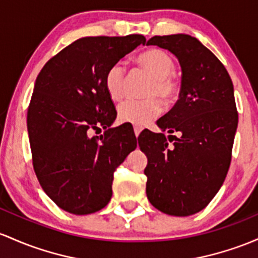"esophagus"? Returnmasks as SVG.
I'll return each mask as SVG.
<instances>
[{
    "label": "esophagus",
    "instance_id": "esophagus-1",
    "mask_svg": "<svg viewBox=\"0 0 258 258\" xmlns=\"http://www.w3.org/2000/svg\"><path fill=\"white\" fill-rule=\"evenodd\" d=\"M134 130H135V135H136V137H138V136H140V134H141V131H142V127L141 126H134Z\"/></svg>",
    "mask_w": 258,
    "mask_h": 258
}]
</instances>
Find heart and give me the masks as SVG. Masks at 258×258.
<instances>
[{"instance_id": "heart-1", "label": "heart", "mask_w": 258, "mask_h": 258, "mask_svg": "<svg viewBox=\"0 0 258 258\" xmlns=\"http://www.w3.org/2000/svg\"><path fill=\"white\" fill-rule=\"evenodd\" d=\"M137 63L152 76L146 89L147 99H127L117 107V117L122 122L136 126L151 122L161 111V103L176 97L179 83L172 75L174 60L168 52L160 49H148L137 56ZM104 86L110 99L120 100L124 94V70L121 63H114L104 76Z\"/></svg>"}]
</instances>
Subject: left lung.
<instances>
[{"label": "left lung", "instance_id": "1", "mask_svg": "<svg viewBox=\"0 0 258 258\" xmlns=\"http://www.w3.org/2000/svg\"><path fill=\"white\" fill-rule=\"evenodd\" d=\"M147 45L174 53L182 71L179 100L157 121L169 137L148 130L138 137L148 158L147 197L163 213L187 217L207 207L228 174L237 127L233 82L194 36L155 35Z\"/></svg>", "mask_w": 258, "mask_h": 258}]
</instances>
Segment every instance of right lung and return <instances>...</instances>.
Wrapping results in <instances>:
<instances>
[{"label":"right lung","mask_w":258,"mask_h":258,"mask_svg":"<svg viewBox=\"0 0 258 258\" xmlns=\"http://www.w3.org/2000/svg\"><path fill=\"white\" fill-rule=\"evenodd\" d=\"M141 44L146 38L140 34L81 38L36 77L27 115L34 171L45 194L69 213L105 207L116 168L137 147L135 134L110 128L116 110L104 76ZM100 126L104 135L92 136Z\"/></svg>","instance_id":"obj_1"}]
</instances>
